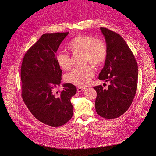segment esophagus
I'll return each instance as SVG.
<instances>
[{
    "label": "esophagus",
    "instance_id": "esophagus-1",
    "mask_svg": "<svg viewBox=\"0 0 156 156\" xmlns=\"http://www.w3.org/2000/svg\"><path fill=\"white\" fill-rule=\"evenodd\" d=\"M77 90L78 92H82L85 90V87L84 88L83 87H78Z\"/></svg>",
    "mask_w": 156,
    "mask_h": 156
}]
</instances>
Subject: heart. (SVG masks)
Here are the masks:
<instances>
[{"instance_id":"1","label":"heart","mask_w":156,"mask_h":156,"mask_svg":"<svg viewBox=\"0 0 156 156\" xmlns=\"http://www.w3.org/2000/svg\"><path fill=\"white\" fill-rule=\"evenodd\" d=\"M67 49L73 53H83L85 62H90L95 66H100L104 62L107 56V48L105 43L97 40L91 35H78L67 43ZM56 62L63 70H68L71 67V58L68 55L60 53L56 56ZM94 67L87 65L76 67L67 73L65 80L79 87H83L90 82L94 75Z\"/></svg>"}]
</instances>
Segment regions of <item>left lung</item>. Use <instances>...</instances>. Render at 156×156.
I'll use <instances>...</instances> for the list:
<instances>
[{
	"mask_svg": "<svg viewBox=\"0 0 156 156\" xmlns=\"http://www.w3.org/2000/svg\"><path fill=\"white\" fill-rule=\"evenodd\" d=\"M104 36L107 56L99 74L100 80L109 82L107 89L95 86V110L103 118L113 119L125 113L131 105L137 90V64L131 50L119 34L100 28Z\"/></svg>",
	"mask_w": 156,
	"mask_h": 156,
	"instance_id": "left-lung-1",
	"label": "left lung"
}]
</instances>
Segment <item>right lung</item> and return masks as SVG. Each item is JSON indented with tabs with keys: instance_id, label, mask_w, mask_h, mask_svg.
Listing matches in <instances>:
<instances>
[{
	"instance_id": "right-lung-1",
	"label": "right lung",
	"mask_w": 156,
	"mask_h": 156,
	"mask_svg": "<svg viewBox=\"0 0 156 156\" xmlns=\"http://www.w3.org/2000/svg\"><path fill=\"white\" fill-rule=\"evenodd\" d=\"M68 34H43L27 51L21 67L22 96L25 105L40 122L52 127L64 125L73 115L71 98L76 93V86L64 83L63 90L59 95L55 93L62 75L56 55Z\"/></svg>"
}]
</instances>
